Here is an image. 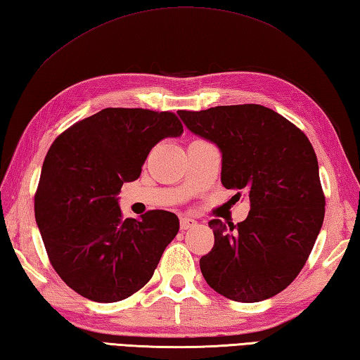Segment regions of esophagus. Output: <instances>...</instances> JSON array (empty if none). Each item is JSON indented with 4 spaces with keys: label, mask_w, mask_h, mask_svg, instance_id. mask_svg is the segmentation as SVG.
<instances>
[{
    "label": "esophagus",
    "mask_w": 360,
    "mask_h": 360,
    "mask_svg": "<svg viewBox=\"0 0 360 360\" xmlns=\"http://www.w3.org/2000/svg\"><path fill=\"white\" fill-rule=\"evenodd\" d=\"M197 226V220H193L191 217H182L181 219V230L186 231V230H191V228Z\"/></svg>",
    "instance_id": "1"
}]
</instances>
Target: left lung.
Segmentation results:
<instances>
[{
  "label": "left lung",
  "mask_w": 360,
  "mask_h": 360,
  "mask_svg": "<svg viewBox=\"0 0 360 360\" xmlns=\"http://www.w3.org/2000/svg\"><path fill=\"white\" fill-rule=\"evenodd\" d=\"M178 115L220 149L224 187L250 200L247 219L230 231L219 219L209 221L215 240L200 259L202 277L236 302L276 296L297 277L323 226L326 201L311 143L257 103Z\"/></svg>",
  "instance_id": "left-lung-1"
}]
</instances>
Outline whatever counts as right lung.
<instances>
[{
    "label": "right lung",
    "instance_id": "right-lung-1",
    "mask_svg": "<svg viewBox=\"0 0 360 360\" xmlns=\"http://www.w3.org/2000/svg\"><path fill=\"white\" fill-rule=\"evenodd\" d=\"M184 129L169 112L103 108L63 132L45 155L34 197L36 224L64 283L94 302L143 288L179 231L178 215L122 219L117 195L140 178L148 154Z\"/></svg>",
    "mask_w": 360,
    "mask_h": 360
}]
</instances>
